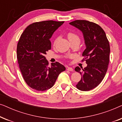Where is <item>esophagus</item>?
Wrapping results in <instances>:
<instances>
[{
  "mask_svg": "<svg viewBox=\"0 0 122 122\" xmlns=\"http://www.w3.org/2000/svg\"><path fill=\"white\" fill-rule=\"evenodd\" d=\"M67 70H68V71H73V69L71 67H68Z\"/></svg>",
  "mask_w": 122,
  "mask_h": 122,
  "instance_id": "34e87169",
  "label": "esophagus"
}]
</instances>
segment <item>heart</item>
Listing matches in <instances>:
<instances>
[{
    "label": "heart",
    "mask_w": 122,
    "mask_h": 122,
    "mask_svg": "<svg viewBox=\"0 0 122 122\" xmlns=\"http://www.w3.org/2000/svg\"><path fill=\"white\" fill-rule=\"evenodd\" d=\"M67 36H68V39H69V41H80L79 36L74 33H72V32L68 33L67 34ZM56 41H55V42H56Z\"/></svg>",
    "instance_id": "obj_1"
}]
</instances>
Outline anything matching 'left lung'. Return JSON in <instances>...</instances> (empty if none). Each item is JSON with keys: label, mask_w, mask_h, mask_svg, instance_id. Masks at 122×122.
<instances>
[{"label": "left lung", "mask_w": 122, "mask_h": 122, "mask_svg": "<svg viewBox=\"0 0 122 122\" xmlns=\"http://www.w3.org/2000/svg\"><path fill=\"white\" fill-rule=\"evenodd\" d=\"M79 29L83 34L86 48L82 56L87 66H79L75 71L81 73V78L76 88L88 91L97 86L104 78L109 61L110 46L106 33L99 25L84 20H76L69 23Z\"/></svg>", "instance_id": "8db88e82"}]
</instances>
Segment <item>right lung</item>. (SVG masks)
<instances>
[{
  "instance_id": "right-lung-1",
  "label": "right lung",
  "mask_w": 122,
  "mask_h": 122,
  "mask_svg": "<svg viewBox=\"0 0 122 122\" xmlns=\"http://www.w3.org/2000/svg\"><path fill=\"white\" fill-rule=\"evenodd\" d=\"M64 21L53 20L34 23L28 26L18 43L16 56L23 77L30 87L44 91L54 86L59 74L66 70L59 62L48 66L45 57L51 49L50 39Z\"/></svg>"
}]
</instances>
